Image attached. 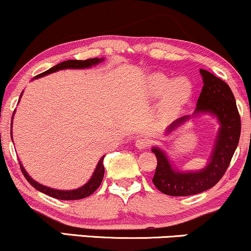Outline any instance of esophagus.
I'll return each mask as SVG.
<instances>
[{
  "label": "esophagus",
  "mask_w": 251,
  "mask_h": 251,
  "mask_svg": "<svg viewBox=\"0 0 251 251\" xmlns=\"http://www.w3.org/2000/svg\"><path fill=\"white\" fill-rule=\"evenodd\" d=\"M150 144V141L148 140V138H138L137 141H136V148H138V149H147L148 147H149Z\"/></svg>",
  "instance_id": "obj_1"
}]
</instances>
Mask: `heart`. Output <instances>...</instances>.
Wrapping results in <instances>:
<instances>
[{
	"label": "heart",
	"instance_id": "obj_1",
	"mask_svg": "<svg viewBox=\"0 0 251 251\" xmlns=\"http://www.w3.org/2000/svg\"><path fill=\"white\" fill-rule=\"evenodd\" d=\"M149 91L153 97L164 94V106L170 110H177L190 101L193 85L185 76L172 80L163 73H154L149 78Z\"/></svg>",
	"mask_w": 251,
	"mask_h": 251
}]
</instances>
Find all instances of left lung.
Here are the masks:
<instances>
[{
  "label": "left lung",
  "mask_w": 251,
  "mask_h": 251,
  "mask_svg": "<svg viewBox=\"0 0 251 251\" xmlns=\"http://www.w3.org/2000/svg\"><path fill=\"white\" fill-rule=\"evenodd\" d=\"M200 74L202 75L203 86L193 116L211 114L216 117L220 128L209 162L199 171H179L173 169L168 156L162 149L157 147L151 149L157 157V168L152 182L160 192L168 196H193L214 186L227 171L239 145L241 119L233 92L224 80L208 71L201 69ZM190 117V115H186L176 120L168 128L166 134L175 130Z\"/></svg>",
  "instance_id": "8db88e82"
}]
</instances>
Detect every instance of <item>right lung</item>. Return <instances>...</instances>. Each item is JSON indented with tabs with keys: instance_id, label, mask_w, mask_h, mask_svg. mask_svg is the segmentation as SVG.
I'll return each mask as SVG.
<instances>
[{
	"instance_id": "add662e5",
	"label": "right lung",
	"mask_w": 251,
	"mask_h": 251,
	"mask_svg": "<svg viewBox=\"0 0 251 251\" xmlns=\"http://www.w3.org/2000/svg\"><path fill=\"white\" fill-rule=\"evenodd\" d=\"M103 58H92V59H87V60H66L63 61V63L55 65V66L51 67L50 70L45 71V72L38 74V75L35 76V79L37 78H42V76L48 75V74H51L53 72H57L59 70H66V69H88V67L94 66V65H98L101 61H103ZM23 94V93H22ZM21 94V97H22ZM11 126H12V121H11ZM12 140V136H11ZM103 158L104 156L101 157V159L99 160L97 168H95V171L93 172V176L91 179L86 182L85 185L81 187L76 188V190H71V191H61V190H54V188L51 187H46L44 185L39 184L36 180H33L32 178L27 175V172L25 171V169L23 168L21 162V170L22 173L24 175V177L27 181L30 182L31 186H33L36 190H38L42 193L48 194L52 198H55V199L59 200H79V199H83V198L89 197L92 193H94L95 191L98 190V187L101 185L102 179H103V175H104V166H103Z\"/></svg>"
}]
</instances>
